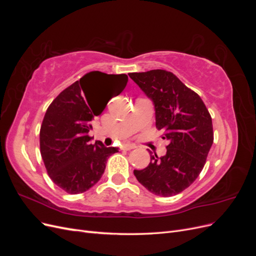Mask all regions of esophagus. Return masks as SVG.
<instances>
[{
    "instance_id": "obj_1",
    "label": "esophagus",
    "mask_w": 256,
    "mask_h": 256,
    "mask_svg": "<svg viewBox=\"0 0 256 256\" xmlns=\"http://www.w3.org/2000/svg\"><path fill=\"white\" fill-rule=\"evenodd\" d=\"M122 150H134V148H136V145L127 143V144H125V145H122Z\"/></svg>"
}]
</instances>
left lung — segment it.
Returning a JSON list of instances; mask_svg holds the SVG:
<instances>
[{
	"label": "left lung",
	"mask_w": 256,
	"mask_h": 256,
	"mask_svg": "<svg viewBox=\"0 0 256 256\" xmlns=\"http://www.w3.org/2000/svg\"><path fill=\"white\" fill-rule=\"evenodd\" d=\"M129 76L154 104L156 128L170 140L166 154H150L143 170H134L138 182L159 196H173L194 182L214 143L212 116L194 90L164 69L131 72Z\"/></svg>",
	"instance_id": "obj_1"
}]
</instances>
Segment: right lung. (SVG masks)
Here are the masks:
<instances>
[{
  "label": "right lung",
  "mask_w": 256,
  "mask_h": 256,
  "mask_svg": "<svg viewBox=\"0 0 256 256\" xmlns=\"http://www.w3.org/2000/svg\"><path fill=\"white\" fill-rule=\"evenodd\" d=\"M127 82L125 74L90 72L60 92L48 106L40 132L42 158L51 180L69 194L83 193L97 184L108 158L118 152L100 141L90 143L92 122L108 104L90 88L110 85L118 96Z\"/></svg>",
  "instance_id": "obj_1"
}]
</instances>
